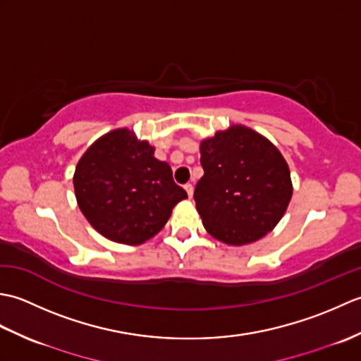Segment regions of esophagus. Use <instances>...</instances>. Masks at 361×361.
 <instances>
[{
  "label": "esophagus",
  "mask_w": 361,
  "mask_h": 361,
  "mask_svg": "<svg viewBox=\"0 0 361 361\" xmlns=\"http://www.w3.org/2000/svg\"><path fill=\"white\" fill-rule=\"evenodd\" d=\"M185 189H186L189 198H192V195H194V186L190 185V183H188V185H185Z\"/></svg>",
  "instance_id": "esophagus-1"
}]
</instances>
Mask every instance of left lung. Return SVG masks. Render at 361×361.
<instances>
[{"label":"left lung","mask_w":361,"mask_h":361,"mask_svg":"<svg viewBox=\"0 0 361 361\" xmlns=\"http://www.w3.org/2000/svg\"><path fill=\"white\" fill-rule=\"evenodd\" d=\"M194 192L203 226L226 245L256 242L279 224L293 194L290 169L265 136L231 126L200 144Z\"/></svg>","instance_id":"left-lung-1"}]
</instances>
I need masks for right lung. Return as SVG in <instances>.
Returning <instances> with one entry per match:
<instances>
[{"label":"right lung","mask_w":361,"mask_h":361,"mask_svg":"<svg viewBox=\"0 0 361 361\" xmlns=\"http://www.w3.org/2000/svg\"><path fill=\"white\" fill-rule=\"evenodd\" d=\"M155 147L128 128H116L90 145L75 166L74 192L83 216L106 239L141 245L167 224L188 198Z\"/></svg>","instance_id":"1"}]
</instances>
